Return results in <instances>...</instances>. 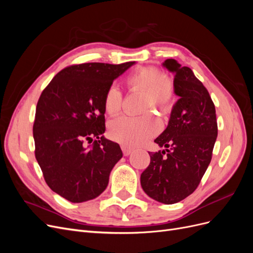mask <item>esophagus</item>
Segmentation results:
<instances>
[{
  "mask_svg": "<svg viewBox=\"0 0 253 253\" xmlns=\"http://www.w3.org/2000/svg\"><path fill=\"white\" fill-rule=\"evenodd\" d=\"M121 150H122V153H124L125 156H128L132 153V149L126 147V145H121Z\"/></svg>",
  "mask_w": 253,
  "mask_h": 253,
  "instance_id": "esophagus-1",
  "label": "esophagus"
}]
</instances>
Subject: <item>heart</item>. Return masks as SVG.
<instances>
[{"instance_id": "1", "label": "heart", "mask_w": 253, "mask_h": 253, "mask_svg": "<svg viewBox=\"0 0 253 253\" xmlns=\"http://www.w3.org/2000/svg\"><path fill=\"white\" fill-rule=\"evenodd\" d=\"M129 91H142L141 112L158 109L164 113L170 112L176 101L175 83L158 67L148 65L135 68L125 78ZM122 94L120 89L112 85L105 90L103 108L110 116H115L121 110ZM159 129L157 120L151 114L140 117H119L109 126V135L115 141L126 147H137L154 136Z\"/></svg>"}]
</instances>
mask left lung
I'll list each match as a JSON object with an SVG mask.
<instances>
[{
	"mask_svg": "<svg viewBox=\"0 0 253 253\" xmlns=\"http://www.w3.org/2000/svg\"><path fill=\"white\" fill-rule=\"evenodd\" d=\"M164 65L174 73L179 99L169 125L154 140L167 149L149 153L150 165L141 173L140 183L153 200L172 205L185 200L200 185L212 158L217 121L209 91L192 70L174 59H167Z\"/></svg>",
	"mask_w": 253,
	"mask_h": 253,
	"instance_id": "1",
	"label": "left lung"
}]
</instances>
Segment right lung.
I'll list each match as a JSON object with an SVG mask.
<instances>
[{"instance_id": "add662e5", "label": "right lung", "mask_w": 253, "mask_h": 253, "mask_svg": "<svg viewBox=\"0 0 253 253\" xmlns=\"http://www.w3.org/2000/svg\"><path fill=\"white\" fill-rule=\"evenodd\" d=\"M134 62L80 63L59 72L38 100L33 126L35 156L47 186L65 200L82 203L100 195L122 157L105 131L103 97ZM95 141L87 147L92 138Z\"/></svg>"}]
</instances>
